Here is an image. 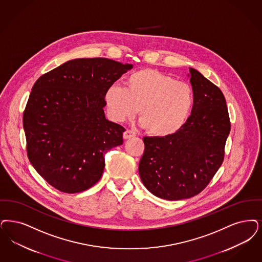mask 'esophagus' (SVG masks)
Here are the masks:
<instances>
[{"label": "esophagus", "mask_w": 262, "mask_h": 262, "mask_svg": "<svg viewBox=\"0 0 262 262\" xmlns=\"http://www.w3.org/2000/svg\"><path fill=\"white\" fill-rule=\"evenodd\" d=\"M134 136H136V133L133 132V130H130V129H126V132L124 133V138H125V139L132 138V137H134Z\"/></svg>", "instance_id": "esophagus-1"}]
</instances>
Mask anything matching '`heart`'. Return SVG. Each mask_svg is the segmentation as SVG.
Returning <instances> with one entry per match:
<instances>
[{"label":"heart","instance_id":"1","mask_svg":"<svg viewBox=\"0 0 262 262\" xmlns=\"http://www.w3.org/2000/svg\"><path fill=\"white\" fill-rule=\"evenodd\" d=\"M109 116L123 122L138 108L148 133L167 136L176 133L188 118L194 102L190 84L157 70L143 69L128 75L125 86L111 85L104 95Z\"/></svg>","mask_w":262,"mask_h":262}]
</instances>
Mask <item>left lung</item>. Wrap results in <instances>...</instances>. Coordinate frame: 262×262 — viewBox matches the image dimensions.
Returning a JSON list of instances; mask_svg holds the SVG:
<instances>
[{"label":"left lung","instance_id":"left-lung-1","mask_svg":"<svg viewBox=\"0 0 262 262\" xmlns=\"http://www.w3.org/2000/svg\"><path fill=\"white\" fill-rule=\"evenodd\" d=\"M194 94L192 113L177 133L143 138L139 176L153 195L177 201L198 195L224 160L231 124L220 88L189 68Z\"/></svg>","mask_w":262,"mask_h":262}]
</instances>
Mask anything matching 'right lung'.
Instances as JSON below:
<instances>
[{
  "label": "right lung",
  "mask_w": 262,
  "mask_h": 262,
  "mask_svg": "<svg viewBox=\"0 0 262 262\" xmlns=\"http://www.w3.org/2000/svg\"><path fill=\"white\" fill-rule=\"evenodd\" d=\"M132 68L103 57L78 58L36 81L23 127L28 159L50 185L79 193L100 179L105 154L123 144L126 130L105 118V93Z\"/></svg>",
  "instance_id": "right-lung-1"
}]
</instances>
